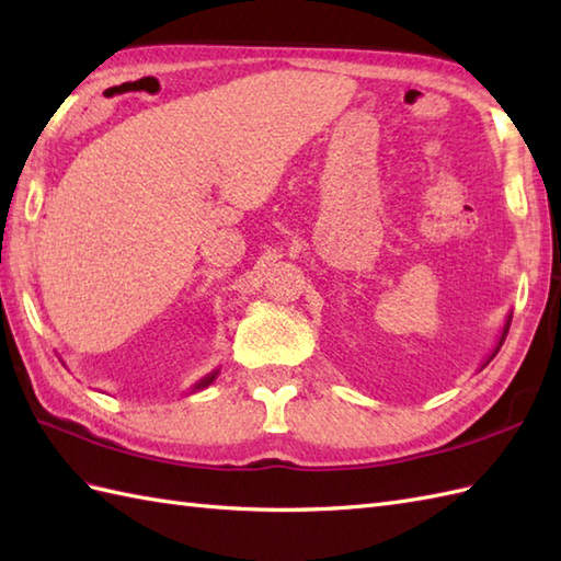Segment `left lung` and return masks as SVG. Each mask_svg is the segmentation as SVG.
Listing matches in <instances>:
<instances>
[{
	"label": "left lung",
	"instance_id": "1",
	"mask_svg": "<svg viewBox=\"0 0 561 561\" xmlns=\"http://www.w3.org/2000/svg\"><path fill=\"white\" fill-rule=\"evenodd\" d=\"M508 325H511V316L506 318V323H504V330H502V335H499V342H496V347L492 350V354H490V356H486V359H484V364H482V368H484L486 364H490V362L494 359V356H496V352H499V347H502V344H504V340H506V332H508Z\"/></svg>",
	"mask_w": 561,
	"mask_h": 561
}]
</instances>
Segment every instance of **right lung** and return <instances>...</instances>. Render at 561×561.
<instances>
[{"mask_svg": "<svg viewBox=\"0 0 561 561\" xmlns=\"http://www.w3.org/2000/svg\"><path fill=\"white\" fill-rule=\"evenodd\" d=\"M217 376H219V368H214V371H211V374H207L205 378H199V380H197V383L193 386V392H197V390H205V388H207V386L211 383V380H214V378H217Z\"/></svg>", "mask_w": 561, "mask_h": 561, "instance_id": "obj_1", "label": "right lung"}]
</instances>
